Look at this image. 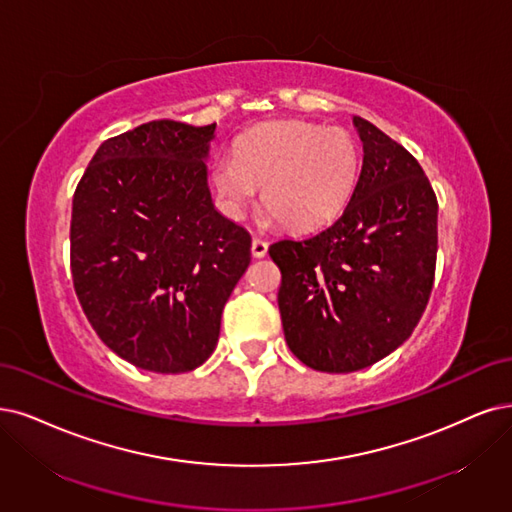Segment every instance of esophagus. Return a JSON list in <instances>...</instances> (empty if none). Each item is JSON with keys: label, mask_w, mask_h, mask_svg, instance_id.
<instances>
[{"label": "esophagus", "mask_w": 512, "mask_h": 512, "mask_svg": "<svg viewBox=\"0 0 512 512\" xmlns=\"http://www.w3.org/2000/svg\"><path fill=\"white\" fill-rule=\"evenodd\" d=\"M251 253H253V257H257V259L266 257V255H268V242L261 240V238H253V242H251Z\"/></svg>", "instance_id": "1"}]
</instances>
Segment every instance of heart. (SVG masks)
Instances as JSON below:
<instances>
[{"label":"heart","mask_w":512,"mask_h":512,"mask_svg":"<svg viewBox=\"0 0 512 512\" xmlns=\"http://www.w3.org/2000/svg\"><path fill=\"white\" fill-rule=\"evenodd\" d=\"M211 179L230 215H242L261 185L270 215L287 230L308 232L344 211L358 179V149L342 128L268 122L240 135L234 156L213 162Z\"/></svg>","instance_id":"heart-1"}]
</instances>
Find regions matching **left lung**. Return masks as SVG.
Segmentation results:
<instances>
[{"label":"left lung","mask_w":512,"mask_h":512,"mask_svg":"<svg viewBox=\"0 0 512 512\" xmlns=\"http://www.w3.org/2000/svg\"><path fill=\"white\" fill-rule=\"evenodd\" d=\"M363 166L344 213L270 246L291 352L316 371L352 373L399 348L426 310L437 263V196L409 151L354 116Z\"/></svg>","instance_id":"left-lung-1"}]
</instances>
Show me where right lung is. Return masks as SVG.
<instances>
[{"label": "right lung", "mask_w": 512, "mask_h": 512, "mask_svg": "<svg viewBox=\"0 0 512 512\" xmlns=\"http://www.w3.org/2000/svg\"><path fill=\"white\" fill-rule=\"evenodd\" d=\"M217 124L154 120L107 139L73 196L71 274L103 344L154 373L213 354L251 234L208 189Z\"/></svg>", "instance_id": "1"}]
</instances>
